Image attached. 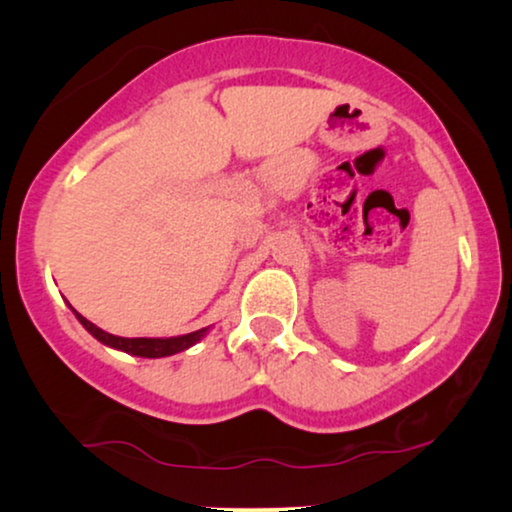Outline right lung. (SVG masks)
Instances as JSON below:
<instances>
[{
  "mask_svg": "<svg viewBox=\"0 0 512 512\" xmlns=\"http://www.w3.org/2000/svg\"><path fill=\"white\" fill-rule=\"evenodd\" d=\"M72 307V305H69ZM76 319L81 321V326L86 328V331L93 335L102 342V345L107 347H114V349H121L125 354H132V356H144V359H160V356H172V354H179L184 352V349L193 347L195 342H200L205 338L209 326L207 328H200V331H193V333H186V335H177V338H118V335H111L107 331H102V328H97L93 321H88L86 317H81L79 312L74 310Z\"/></svg>",
  "mask_w": 512,
  "mask_h": 512,
  "instance_id": "add662e5",
  "label": "right lung"
}]
</instances>
